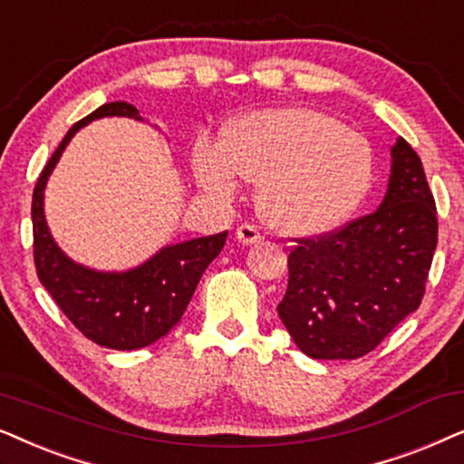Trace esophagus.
Segmentation results:
<instances>
[{
  "instance_id": "obj_1",
  "label": "esophagus",
  "mask_w": 464,
  "mask_h": 464,
  "mask_svg": "<svg viewBox=\"0 0 464 464\" xmlns=\"http://www.w3.org/2000/svg\"><path fill=\"white\" fill-rule=\"evenodd\" d=\"M236 237H237V242H239V244H244V246L258 244V242H261V239H263L261 233L256 231V227H252V225H242V227H237Z\"/></svg>"
}]
</instances>
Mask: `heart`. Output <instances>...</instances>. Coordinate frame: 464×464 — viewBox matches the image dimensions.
Segmentation results:
<instances>
[{"label": "heart", "mask_w": 464, "mask_h": 464, "mask_svg": "<svg viewBox=\"0 0 464 464\" xmlns=\"http://www.w3.org/2000/svg\"><path fill=\"white\" fill-rule=\"evenodd\" d=\"M193 171L220 197L237 190V176L258 184L263 220L284 236H320L342 225L367 195L372 144L356 129L312 108L246 114L225 129L222 144L199 138Z\"/></svg>", "instance_id": "heart-1"}]
</instances>
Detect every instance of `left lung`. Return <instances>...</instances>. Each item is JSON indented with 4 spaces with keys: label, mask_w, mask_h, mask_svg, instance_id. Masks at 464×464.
Returning a JSON list of instances; mask_svg holds the SVG:
<instances>
[{
    "label": "left lung",
    "mask_w": 464,
    "mask_h": 464,
    "mask_svg": "<svg viewBox=\"0 0 464 464\" xmlns=\"http://www.w3.org/2000/svg\"><path fill=\"white\" fill-rule=\"evenodd\" d=\"M391 157L388 190L375 212L295 239L277 316L307 356H365L422 301L437 248V208L416 150L399 138Z\"/></svg>",
    "instance_id": "left-lung-1"
}]
</instances>
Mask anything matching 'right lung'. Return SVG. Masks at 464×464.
Segmentation results:
<instances>
[{"instance_id": "right-lung-1", "label": "right lung", "mask_w": 464, "mask_h": 464, "mask_svg": "<svg viewBox=\"0 0 464 464\" xmlns=\"http://www.w3.org/2000/svg\"><path fill=\"white\" fill-rule=\"evenodd\" d=\"M103 116L144 121L131 103L110 102L67 131L34 188V261L42 286L84 337L103 348L138 350L168 335L178 324L193 299L203 271L220 255L227 231L165 246L146 263L127 271H95L73 263L48 231L44 188L73 135L91 121Z\"/></svg>"}]
</instances>
